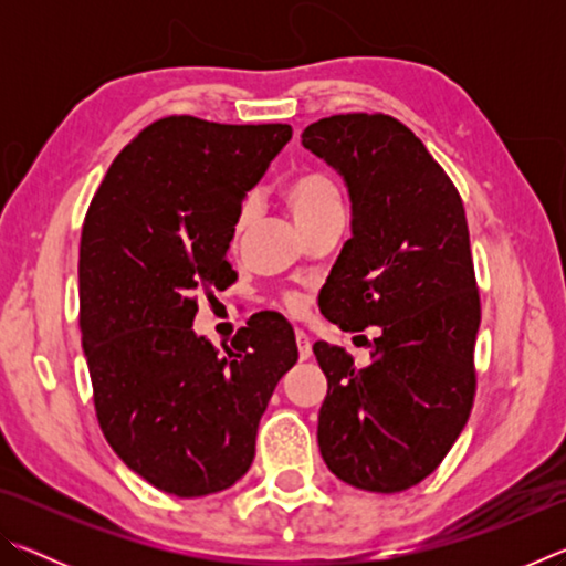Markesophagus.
I'll use <instances>...</instances> for the list:
<instances>
[{
	"label": "esophagus",
	"instance_id": "obj_1",
	"mask_svg": "<svg viewBox=\"0 0 566 566\" xmlns=\"http://www.w3.org/2000/svg\"><path fill=\"white\" fill-rule=\"evenodd\" d=\"M296 349H300V359H310L312 357V342L302 329H296Z\"/></svg>",
	"mask_w": 566,
	"mask_h": 566
}]
</instances>
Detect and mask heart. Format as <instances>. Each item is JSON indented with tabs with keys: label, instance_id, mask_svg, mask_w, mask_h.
<instances>
[{
	"label": "heart",
	"instance_id": "1",
	"mask_svg": "<svg viewBox=\"0 0 566 566\" xmlns=\"http://www.w3.org/2000/svg\"><path fill=\"white\" fill-rule=\"evenodd\" d=\"M282 199L286 209L292 212V217L296 219V224H300L304 232L317 222H322L324 217L337 214L344 209L337 181H334L332 175H327L324 169H314V167L296 171V175L284 185ZM249 217H252V207H249V202H244L234 222L237 234L244 232V227L249 224ZM284 304L290 306L292 312L302 310V300L294 294L286 296Z\"/></svg>",
	"mask_w": 566,
	"mask_h": 566
}]
</instances>
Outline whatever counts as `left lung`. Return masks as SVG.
<instances>
[{
    "instance_id": "1",
    "label": "left lung",
    "mask_w": 566,
    "mask_h": 566,
    "mask_svg": "<svg viewBox=\"0 0 566 566\" xmlns=\"http://www.w3.org/2000/svg\"><path fill=\"white\" fill-rule=\"evenodd\" d=\"M302 145L337 167L352 197V239L324 284V310L344 332L377 324L371 361L317 342L327 375L319 449L332 474L395 494L442 464L476 395L482 304L462 197L405 122L334 114Z\"/></svg>"
}]
</instances>
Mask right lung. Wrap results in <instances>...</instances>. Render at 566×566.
Listing matches in <instances>:
<instances>
[{
    "label": "right lung",
    "instance_id": "obj_1",
    "mask_svg": "<svg viewBox=\"0 0 566 566\" xmlns=\"http://www.w3.org/2000/svg\"><path fill=\"white\" fill-rule=\"evenodd\" d=\"M290 124H217L169 114L142 129L94 191L80 242V332L94 411L132 472L177 496L232 486L296 342L254 317L224 354L191 329L199 294L227 290L242 199Z\"/></svg>",
    "mask_w": 566,
    "mask_h": 566
}]
</instances>
